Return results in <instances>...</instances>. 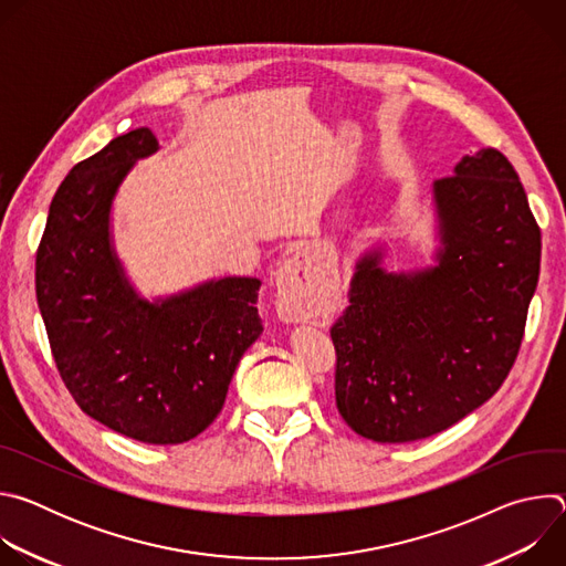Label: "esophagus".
Masks as SVG:
<instances>
[{
    "label": "esophagus",
    "mask_w": 566,
    "mask_h": 566,
    "mask_svg": "<svg viewBox=\"0 0 566 566\" xmlns=\"http://www.w3.org/2000/svg\"><path fill=\"white\" fill-rule=\"evenodd\" d=\"M275 311L284 322H302L308 317L315 297V271L306 260H289L277 273Z\"/></svg>",
    "instance_id": "1"
}]
</instances>
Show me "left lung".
<instances>
[{
	"instance_id": "1",
	"label": "left lung",
	"mask_w": 566,
	"mask_h": 566,
	"mask_svg": "<svg viewBox=\"0 0 566 566\" xmlns=\"http://www.w3.org/2000/svg\"><path fill=\"white\" fill-rule=\"evenodd\" d=\"M434 264L387 271L358 258L349 306L332 327L336 406L378 443L432 437L506 380L537 286L542 237L509 158L483 147L430 188Z\"/></svg>"
}]
</instances>
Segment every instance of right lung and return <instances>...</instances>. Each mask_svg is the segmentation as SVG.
I'll return each instance as SVG.
<instances>
[{
	"instance_id": "add662e5",
	"label": "right lung",
	"mask_w": 566,
	"mask_h": 566,
	"mask_svg": "<svg viewBox=\"0 0 566 566\" xmlns=\"http://www.w3.org/2000/svg\"><path fill=\"white\" fill-rule=\"evenodd\" d=\"M158 140L138 127L71 168L35 260L38 306L57 371L85 415L151 446L201 434L264 332L258 277H212L143 297L114 247V199Z\"/></svg>"
}]
</instances>
